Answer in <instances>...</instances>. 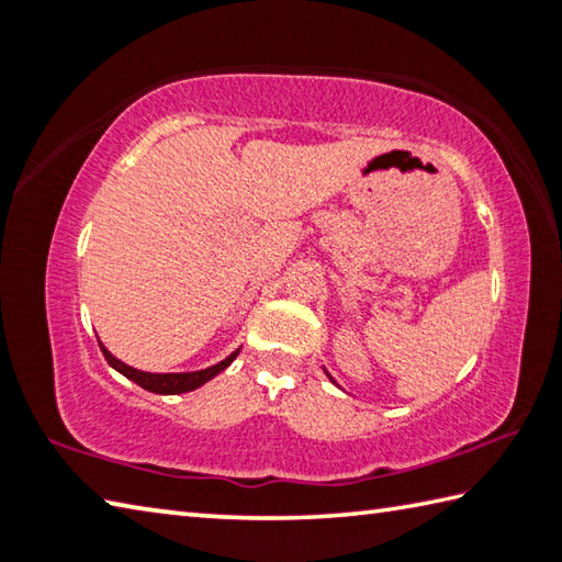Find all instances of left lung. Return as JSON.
<instances>
[{
  "mask_svg": "<svg viewBox=\"0 0 562 562\" xmlns=\"http://www.w3.org/2000/svg\"><path fill=\"white\" fill-rule=\"evenodd\" d=\"M324 373H326V379H329V381H331V383H334V385H336V381H334V379H331V373H329V371H326V369H324Z\"/></svg>",
  "mask_w": 562,
  "mask_h": 562,
  "instance_id": "obj_1",
  "label": "left lung"
}]
</instances>
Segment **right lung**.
Wrapping results in <instances>:
<instances>
[{
	"mask_svg": "<svg viewBox=\"0 0 562 562\" xmlns=\"http://www.w3.org/2000/svg\"><path fill=\"white\" fill-rule=\"evenodd\" d=\"M100 344V351H103L105 361L115 369L117 373L125 375L132 383H137L139 387H145L149 393H157V395H177V393H189V391H196L203 383H209L213 375H218L221 371H226L228 366L233 363V359L240 353V349L233 351L226 359L209 366V369H201V371H183V373H149V371H139V369H132L125 361H120L117 356H112L103 341Z\"/></svg>",
	"mask_w": 562,
	"mask_h": 562,
	"instance_id": "obj_1",
	"label": "right lung"
}]
</instances>
